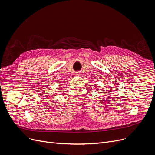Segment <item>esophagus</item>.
I'll list each match as a JSON object with an SVG mask.
<instances>
[{
	"mask_svg": "<svg viewBox=\"0 0 155 155\" xmlns=\"http://www.w3.org/2000/svg\"><path fill=\"white\" fill-rule=\"evenodd\" d=\"M75 75H76V76H79L81 75V72L80 71H77L75 73Z\"/></svg>",
	"mask_w": 155,
	"mask_h": 155,
	"instance_id": "1",
	"label": "esophagus"
}]
</instances>
